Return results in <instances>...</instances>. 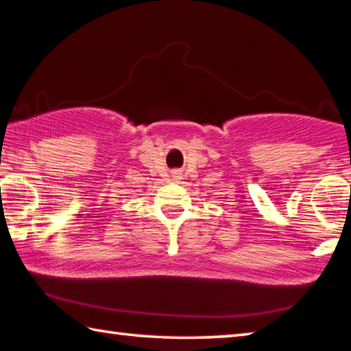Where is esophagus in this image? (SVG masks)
<instances>
[{"label":"esophagus","instance_id":"34e87169","mask_svg":"<svg viewBox=\"0 0 351 351\" xmlns=\"http://www.w3.org/2000/svg\"><path fill=\"white\" fill-rule=\"evenodd\" d=\"M174 177H180V172L176 171V172H174Z\"/></svg>","mask_w":351,"mask_h":351}]
</instances>
